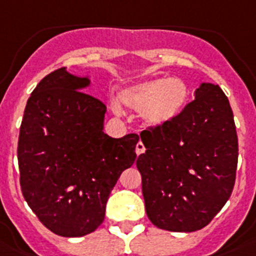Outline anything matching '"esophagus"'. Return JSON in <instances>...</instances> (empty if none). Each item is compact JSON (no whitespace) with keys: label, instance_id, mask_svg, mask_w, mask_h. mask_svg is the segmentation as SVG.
<instances>
[{"label":"esophagus","instance_id":"1","mask_svg":"<svg viewBox=\"0 0 256 256\" xmlns=\"http://www.w3.org/2000/svg\"><path fill=\"white\" fill-rule=\"evenodd\" d=\"M144 152H145V145H144L142 142H138V144H136V153L140 156V154H142Z\"/></svg>","mask_w":256,"mask_h":256}]
</instances>
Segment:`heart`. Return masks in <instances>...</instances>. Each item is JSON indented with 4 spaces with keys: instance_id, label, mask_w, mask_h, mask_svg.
<instances>
[{
    "instance_id": "obj_1",
    "label": "heart",
    "mask_w": 256,
    "mask_h": 256,
    "mask_svg": "<svg viewBox=\"0 0 256 256\" xmlns=\"http://www.w3.org/2000/svg\"><path fill=\"white\" fill-rule=\"evenodd\" d=\"M120 102L142 111L146 124L161 126L180 114L189 100V87L181 78H156L128 86L120 94ZM115 110L120 107L114 104Z\"/></svg>"
}]
</instances>
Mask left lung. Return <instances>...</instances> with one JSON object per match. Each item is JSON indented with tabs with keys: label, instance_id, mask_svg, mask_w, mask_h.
Masks as SVG:
<instances>
[{
	"label": "left lung",
	"instance_id": "obj_1",
	"mask_svg": "<svg viewBox=\"0 0 256 256\" xmlns=\"http://www.w3.org/2000/svg\"><path fill=\"white\" fill-rule=\"evenodd\" d=\"M138 156L146 214L156 227L193 232L212 222L236 178L238 136L228 98L202 83L174 120L141 132Z\"/></svg>",
	"mask_w": 256,
	"mask_h": 256
}]
</instances>
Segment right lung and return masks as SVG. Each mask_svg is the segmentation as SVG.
<instances>
[{"instance_id": "right-lung-1", "label": "right lung", "mask_w": 256, "mask_h": 256, "mask_svg": "<svg viewBox=\"0 0 256 256\" xmlns=\"http://www.w3.org/2000/svg\"><path fill=\"white\" fill-rule=\"evenodd\" d=\"M90 80L58 68L29 96L17 146L24 198L50 231L84 236L104 220L120 173L134 164L138 134L103 132L106 104L83 92Z\"/></svg>"}]
</instances>
